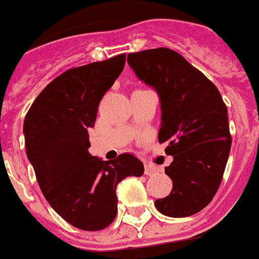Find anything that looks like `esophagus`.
<instances>
[{"instance_id": "34e87169", "label": "esophagus", "mask_w": 259, "mask_h": 259, "mask_svg": "<svg viewBox=\"0 0 259 259\" xmlns=\"http://www.w3.org/2000/svg\"><path fill=\"white\" fill-rule=\"evenodd\" d=\"M157 171L158 169L153 164H145V174L146 175H153V174H156Z\"/></svg>"}]
</instances>
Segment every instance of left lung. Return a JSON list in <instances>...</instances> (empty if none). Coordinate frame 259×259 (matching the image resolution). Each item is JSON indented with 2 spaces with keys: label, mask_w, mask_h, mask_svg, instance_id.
<instances>
[{
  "label": "left lung",
  "mask_w": 259,
  "mask_h": 259,
  "mask_svg": "<svg viewBox=\"0 0 259 259\" xmlns=\"http://www.w3.org/2000/svg\"><path fill=\"white\" fill-rule=\"evenodd\" d=\"M127 60L157 92L158 142L168 143L165 153L174 158L165 167L172 190L154 205L167 217H190L209 204L224 177L232 145L228 109L217 87L175 51H141Z\"/></svg>",
  "instance_id": "obj_1"
}]
</instances>
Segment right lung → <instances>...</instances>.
<instances>
[{
    "instance_id": "obj_1",
    "label": "right lung",
    "mask_w": 259,
    "mask_h": 259,
    "mask_svg": "<svg viewBox=\"0 0 259 259\" xmlns=\"http://www.w3.org/2000/svg\"><path fill=\"white\" fill-rule=\"evenodd\" d=\"M125 55L70 69L41 91L23 124L27 158L47 201L70 225L105 229L117 215V185L141 177L142 161L124 153L105 161L88 152L99 102L121 74Z\"/></svg>"
}]
</instances>
